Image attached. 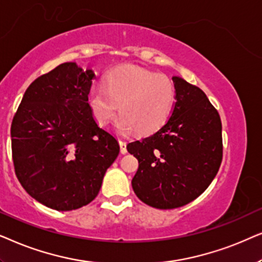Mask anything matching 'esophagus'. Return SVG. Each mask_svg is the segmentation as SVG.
Returning <instances> with one entry per match:
<instances>
[{
	"mask_svg": "<svg viewBox=\"0 0 262 262\" xmlns=\"http://www.w3.org/2000/svg\"><path fill=\"white\" fill-rule=\"evenodd\" d=\"M120 148H121V153L122 155H124V153H127V142L123 141V140H120Z\"/></svg>",
	"mask_w": 262,
	"mask_h": 262,
	"instance_id": "esophagus-1",
	"label": "esophagus"
}]
</instances>
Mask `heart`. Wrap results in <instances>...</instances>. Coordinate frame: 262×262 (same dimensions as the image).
<instances>
[{"instance_id":"heart-1","label":"heart","mask_w":262,"mask_h":262,"mask_svg":"<svg viewBox=\"0 0 262 262\" xmlns=\"http://www.w3.org/2000/svg\"><path fill=\"white\" fill-rule=\"evenodd\" d=\"M175 103L171 80L137 66H121L107 73L104 87L90 91L89 105L100 125L109 124L118 111L117 128L122 133L135 129L151 134L163 127Z\"/></svg>"}]
</instances>
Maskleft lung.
<instances>
[{
	"label": "left lung",
	"instance_id": "8db88e82",
	"mask_svg": "<svg viewBox=\"0 0 262 262\" xmlns=\"http://www.w3.org/2000/svg\"><path fill=\"white\" fill-rule=\"evenodd\" d=\"M175 99L169 120L156 133L127 145L139 162L134 193L148 206L171 210L201 195L223 159L222 121L204 91L173 76Z\"/></svg>",
	"mask_w": 262,
	"mask_h": 262
}]
</instances>
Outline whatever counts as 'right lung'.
Wrapping results in <instances>:
<instances>
[{"instance_id": "right-lung-1", "label": "right lung", "mask_w": 262, "mask_h": 262, "mask_svg": "<svg viewBox=\"0 0 262 262\" xmlns=\"http://www.w3.org/2000/svg\"><path fill=\"white\" fill-rule=\"evenodd\" d=\"M95 73L74 62L57 66L27 87L10 127L15 175L44 206L72 211L99 193L120 153L114 135L89 105Z\"/></svg>"}]
</instances>
